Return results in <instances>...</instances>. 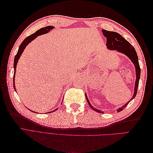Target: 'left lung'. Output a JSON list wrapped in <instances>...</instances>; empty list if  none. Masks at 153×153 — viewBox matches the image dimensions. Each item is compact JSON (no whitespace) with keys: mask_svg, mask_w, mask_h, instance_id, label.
Returning a JSON list of instances; mask_svg holds the SVG:
<instances>
[{"mask_svg":"<svg viewBox=\"0 0 153 153\" xmlns=\"http://www.w3.org/2000/svg\"><path fill=\"white\" fill-rule=\"evenodd\" d=\"M102 32L106 38V46H107L108 48L110 50H117L118 52H122L124 54L126 55L127 56L131 59L132 62L134 64L135 67V70H136V76H137V79L135 81V91H134V94L131 98V100L127 102L122 107L119 108L117 110L118 112L122 111L126 106L128 105V103L130 102V101L135 98V97L137 95V90H138V83H139V79L140 76V68L139 66V63H138V55L136 52L135 48H133V46L129 43L127 40L125 39L123 36H121L117 32H112V31H108L106 30H102ZM85 98L87 100V101L88 104L90 106V107L94 110L96 112H98L99 113H103V111L99 110L94 108L92 106L89 100H88L87 95H85Z\"/></svg>","mask_w":153,"mask_h":153,"instance_id":"obj_1","label":"left lung"}]
</instances>
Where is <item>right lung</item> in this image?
I'll list each match as a JSON object with an SVG mask.
<instances>
[{
    "mask_svg": "<svg viewBox=\"0 0 153 153\" xmlns=\"http://www.w3.org/2000/svg\"><path fill=\"white\" fill-rule=\"evenodd\" d=\"M54 27H52V26H47L46 27H43V28H41L39 30H37L35 33L32 34L30 36H29L27 38H26L24 41H23V42L21 43V45H20L19 47V48H18V52L16 53V55H15V60H14V76H13V85H14V89H15V90L16 91V89H15V73H16V64H17V62L18 61V60H19L20 56L22 53H23V52H24V49L25 48L26 46L28 45L30 41H32L33 39H34L37 36H39V35H41V34H46L47 33V32H48L50 30H52V29H53ZM57 110L55 109V110L52 111V112H54V111H56Z\"/></svg>",
    "mask_w": 153,
    "mask_h": 153,
    "instance_id": "1",
    "label": "right lung"
}]
</instances>
